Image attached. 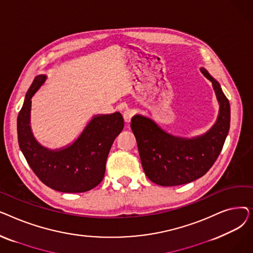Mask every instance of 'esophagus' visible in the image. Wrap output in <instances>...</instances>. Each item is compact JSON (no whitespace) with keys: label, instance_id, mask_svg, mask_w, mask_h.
I'll return each mask as SVG.
<instances>
[{"label":"esophagus","instance_id":"esophagus-1","mask_svg":"<svg viewBox=\"0 0 253 253\" xmlns=\"http://www.w3.org/2000/svg\"><path fill=\"white\" fill-rule=\"evenodd\" d=\"M132 116H133V112H132L131 110H126L123 113V118H124L125 123H130L131 119H132Z\"/></svg>","mask_w":253,"mask_h":253}]
</instances>
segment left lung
<instances>
[{"mask_svg": "<svg viewBox=\"0 0 253 253\" xmlns=\"http://www.w3.org/2000/svg\"><path fill=\"white\" fill-rule=\"evenodd\" d=\"M200 71L212 83L219 104L215 123L204 134L192 138L175 136L149 117L137 114L131 119L144 173L159 185L173 187L202 177L216 161L228 136L230 102L216 80L204 68Z\"/></svg>", "mask_w": 253, "mask_h": 253, "instance_id": "8db88e82", "label": "left lung"}]
</instances>
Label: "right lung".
Wrapping results in <instances>:
<instances>
[{
  "instance_id": "right-lung-1",
  "label": "right lung",
  "mask_w": 253,
  "mask_h": 253,
  "mask_svg": "<svg viewBox=\"0 0 253 253\" xmlns=\"http://www.w3.org/2000/svg\"><path fill=\"white\" fill-rule=\"evenodd\" d=\"M47 76L35 78L17 118L19 148L30 167L47 187L62 193H84L103 179L105 163L124 120L119 112L95 115L78 138L66 147L50 150L40 143L31 127L32 98Z\"/></svg>"
}]
</instances>
